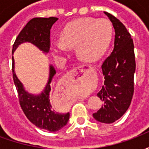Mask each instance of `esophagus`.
Returning a JSON list of instances; mask_svg holds the SVG:
<instances>
[{
  "mask_svg": "<svg viewBox=\"0 0 149 149\" xmlns=\"http://www.w3.org/2000/svg\"><path fill=\"white\" fill-rule=\"evenodd\" d=\"M87 68H91L90 65H82V66H79V67H77L76 68H74L72 72H73V73L75 74V76L78 73H80V72H84Z\"/></svg>",
  "mask_w": 149,
  "mask_h": 149,
  "instance_id": "34e87169",
  "label": "esophagus"
}]
</instances>
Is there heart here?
Here are the masks:
<instances>
[{"label":"heart","instance_id":"b5f03b06","mask_svg":"<svg viewBox=\"0 0 149 149\" xmlns=\"http://www.w3.org/2000/svg\"><path fill=\"white\" fill-rule=\"evenodd\" d=\"M112 37V26L106 19L81 18L65 26L61 34V43L52 44L51 50L56 56H60L68 48L77 46L81 58L94 61L106 51Z\"/></svg>","mask_w":149,"mask_h":149}]
</instances>
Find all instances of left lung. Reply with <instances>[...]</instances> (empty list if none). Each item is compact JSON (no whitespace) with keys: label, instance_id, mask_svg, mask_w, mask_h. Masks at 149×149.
<instances>
[{"label":"left lung","instance_id":"left-lung-1","mask_svg":"<svg viewBox=\"0 0 149 149\" xmlns=\"http://www.w3.org/2000/svg\"><path fill=\"white\" fill-rule=\"evenodd\" d=\"M104 13L115 29L114 49L101 65L104 81L97 96L104 104L93 116L97 121L111 124L120 118L131 104L136 61L133 40L127 29L114 16Z\"/></svg>","mask_w":149,"mask_h":149}]
</instances>
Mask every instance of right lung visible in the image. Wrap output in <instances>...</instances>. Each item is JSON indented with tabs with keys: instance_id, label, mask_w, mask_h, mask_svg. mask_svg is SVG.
Listing matches in <instances>:
<instances>
[{
	"instance_id": "1",
	"label": "right lung",
	"mask_w": 149,
	"mask_h": 149,
	"mask_svg": "<svg viewBox=\"0 0 149 149\" xmlns=\"http://www.w3.org/2000/svg\"><path fill=\"white\" fill-rule=\"evenodd\" d=\"M58 18L36 17L28 22L24 29L15 40L12 52L13 53L19 45L24 42H30L36 45L44 52L49 51L50 48V29L52 24ZM13 59V77L15 86L17 90L18 98L21 109L29 120L37 128L56 132L66 125L69 120V112L60 113L52 109L50 101L51 82L56 74L55 68L50 65L49 67V81L45 90L37 96L29 93L24 90L23 84L16 76L14 71V59Z\"/></svg>"
}]
</instances>
